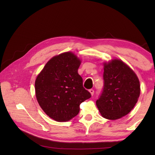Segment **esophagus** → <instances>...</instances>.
<instances>
[{"mask_svg":"<svg viewBox=\"0 0 155 155\" xmlns=\"http://www.w3.org/2000/svg\"><path fill=\"white\" fill-rule=\"evenodd\" d=\"M89 91H90V94H91V96H93V95H94V91L93 89H90V90H89Z\"/></svg>","mask_w":155,"mask_h":155,"instance_id":"1","label":"esophagus"}]
</instances>
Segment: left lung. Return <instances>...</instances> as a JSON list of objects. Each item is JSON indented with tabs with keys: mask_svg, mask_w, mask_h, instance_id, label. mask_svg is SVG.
Returning a JSON list of instances; mask_svg holds the SVG:
<instances>
[{
	"mask_svg": "<svg viewBox=\"0 0 155 155\" xmlns=\"http://www.w3.org/2000/svg\"><path fill=\"white\" fill-rule=\"evenodd\" d=\"M104 87L96 101L102 116L115 120L127 115L140 94V81L133 70L120 59L104 63Z\"/></svg>",
	"mask_w": 155,
	"mask_h": 155,
	"instance_id": "8db88e82",
	"label": "left lung"
}]
</instances>
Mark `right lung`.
<instances>
[{"mask_svg":"<svg viewBox=\"0 0 155 155\" xmlns=\"http://www.w3.org/2000/svg\"><path fill=\"white\" fill-rule=\"evenodd\" d=\"M81 60L71 52L54 56L46 63L35 82L36 98L47 115L67 122L77 115L79 105L91 97L78 74Z\"/></svg>","mask_w":155,"mask_h":155,"instance_id":"add662e5","label":"right lung"}]
</instances>
